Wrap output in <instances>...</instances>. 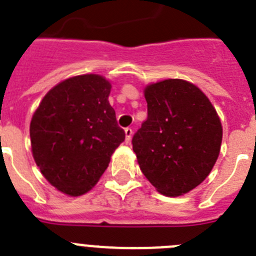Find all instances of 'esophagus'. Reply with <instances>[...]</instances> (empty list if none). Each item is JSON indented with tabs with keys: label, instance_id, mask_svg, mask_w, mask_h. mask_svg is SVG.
Instances as JSON below:
<instances>
[{
	"label": "esophagus",
	"instance_id": "1",
	"mask_svg": "<svg viewBox=\"0 0 256 256\" xmlns=\"http://www.w3.org/2000/svg\"><path fill=\"white\" fill-rule=\"evenodd\" d=\"M124 132H126V144H130V138H132V134H133V130L128 126V128H126V130H124Z\"/></svg>",
	"mask_w": 256,
	"mask_h": 256
}]
</instances>
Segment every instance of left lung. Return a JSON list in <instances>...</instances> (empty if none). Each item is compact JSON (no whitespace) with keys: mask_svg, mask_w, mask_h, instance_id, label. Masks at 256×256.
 I'll return each mask as SVG.
<instances>
[{"mask_svg":"<svg viewBox=\"0 0 256 256\" xmlns=\"http://www.w3.org/2000/svg\"><path fill=\"white\" fill-rule=\"evenodd\" d=\"M147 119L132 138L140 168L166 196L198 186L214 166L222 126L207 96L184 80L152 84L144 90Z\"/></svg>","mask_w":256,"mask_h":256,"instance_id":"8db88e82","label":"left lung"}]
</instances>
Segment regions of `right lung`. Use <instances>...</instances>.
Returning <instances> with one entry per match:
<instances>
[{
	"mask_svg": "<svg viewBox=\"0 0 256 256\" xmlns=\"http://www.w3.org/2000/svg\"><path fill=\"white\" fill-rule=\"evenodd\" d=\"M110 88L99 74L72 77L52 88L32 116L35 162L53 186L68 196L90 190L126 140L108 102Z\"/></svg>",
	"mask_w": 256,
	"mask_h": 256,
	"instance_id": "right-lung-1",
	"label": "right lung"
}]
</instances>
